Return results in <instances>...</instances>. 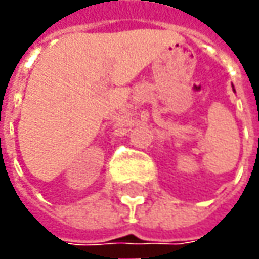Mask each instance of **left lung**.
Wrapping results in <instances>:
<instances>
[{
	"label": "left lung",
	"mask_w": 259,
	"mask_h": 259,
	"mask_svg": "<svg viewBox=\"0 0 259 259\" xmlns=\"http://www.w3.org/2000/svg\"><path fill=\"white\" fill-rule=\"evenodd\" d=\"M233 88H234V86H233Z\"/></svg>",
	"instance_id": "left-lung-1"
}]
</instances>
